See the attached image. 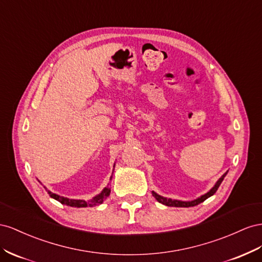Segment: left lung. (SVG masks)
I'll return each instance as SVG.
<instances>
[{"instance_id": "8db88e82", "label": "left lung", "mask_w": 262, "mask_h": 262, "mask_svg": "<svg viewBox=\"0 0 262 262\" xmlns=\"http://www.w3.org/2000/svg\"><path fill=\"white\" fill-rule=\"evenodd\" d=\"M227 172H228V171H226V172L224 173V174L219 179L217 182H216V183L214 184V186H213V188H212L210 191L206 192L205 194H203V195H201L200 198H198V199H195V200H193V201H180V200L168 199V198H164V196L159 195V194H157L155 191H152V195H154V198H155L157 201L159 202V203H161V204H163V205H167V206H174V207H191V206H195V205L202 203V202H204L206 199H208V198H211L212 195H214V193H215L216 191H217V189L220 188V185H221V183L223 182L224 178L226 177Z\"/></svg>"}]
</instances>
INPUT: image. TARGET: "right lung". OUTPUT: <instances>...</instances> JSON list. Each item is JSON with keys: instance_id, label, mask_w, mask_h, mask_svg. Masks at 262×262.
I'll return each mask as SVG.
<instances>
[{"instance_id": "add662e5", "label": "right lung", "mask_w": 262, "mask_h": 262, "mask_svg": "<svg viewBox=\"0 0 262 262\" xmlns=\"http://www.w3.org/2000/svg\"><path fill=\"white\" fill-rule=\"evenodd\" d=\"M114 167H115V164H114ZM43 188H45V186H43ZM45 189H46V188H45ZM46 191L48 192L50 198L55 199L58 202H60V203L63 204V205H68V206H72V207H88V206L89 207H92V206H95V205H98V204H101L102 202L110 195L111 188H104L101 193H99L98 195L93 196L90 201L68 199V198L58 195V194H56V193H52L51 191H49L47 189H46Z\"/></svg>"}]
</instances>
